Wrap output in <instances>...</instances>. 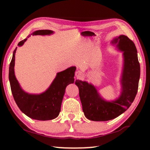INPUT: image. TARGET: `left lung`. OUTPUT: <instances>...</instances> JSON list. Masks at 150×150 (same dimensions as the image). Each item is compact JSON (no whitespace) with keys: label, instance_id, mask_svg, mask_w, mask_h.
Listing matches in <instances>:
<instances>
[{"label":"left lung","instance_id":"8db88e82","mask_svg":"<svg viewBox=\"0 0 150 150\" xmlns=\"http://www.w3.org/2000/svg\"><path fill=\"white\" fill-rule=\"evenodd\" d=\"M53 31L48 30H42L34 31L29 35L26 39L21 40L18 44L22 46L31 35H47L53 34ZM17 47L13 53L12 59L9 64V80L11 90L16 104L22 113L31 119L39 120H48L55 119L60 111L62 101L60 96L66 86L74 82V75L76 68H70L57 73L56 77L47 90L40 94H30L22 90L20 84L16 79L14 66L15 53ZM83 100H82V102ZM84 106V103H82ZM86 115V113H85Z\"/></svg>","mask_w":150,"mask_h":150}]
</instances>
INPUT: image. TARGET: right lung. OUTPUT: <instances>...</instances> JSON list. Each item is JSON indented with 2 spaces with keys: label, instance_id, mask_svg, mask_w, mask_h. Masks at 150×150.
<instances>
[{
  "label": "right lung",
  "instance_id": "add662e5",
  "mask_svg": "<svg viewBox=\"0 0 150 150\" xmlns=\"http://www.w3.org/2000/svg\"><path fill=\"white\" fill-rule=\"evenodd\" d=\"M112 43L117 44V49L123 52L124 67L120 81L122 91L120 97L114 101L106 102L101 99L93 86L86 81H75L79 90L82 110L89 120L107 121L115 119L131 106L137 93L141 68L135 44L122 35L115 39Z\"/></svg>",
  "mask_w": 150,
  "mask_h": 150
}]
</instances>
